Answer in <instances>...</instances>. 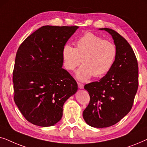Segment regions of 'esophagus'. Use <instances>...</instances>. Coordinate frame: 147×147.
<instances>
[{
  "label": "esophagus",
  "mask_w": 147,
  "mask_h": 147,
  "mask_svg": "<svg viewBox=\"0 0 147 147\" xmlns=\"http://www.w3.org/2000/svg\"><path fill=\"white\" fill-rule=\"evenodd\" d=\"M78 88H79L80 89H83V88H84V84H83L78 83Z\"/></svg>",
  "instance_id": "esophagus-1"
}]
</instances>
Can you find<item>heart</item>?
Masks as SVG:
<instances>
[{
  "label": "heart",
  "mask_w": 147,
  "mask_h": 147,
  "mask_svg": "<svg viewBox=\"0 0 147 147\" xmlns=\"http://www.w3.org/2000/svg\"><path fill=\"white\" fill-rule=\"evenodd\" d=\"M76 44V47L69 44L64 45L61 55L63 66L69 71L75 69L82 61L84 63L76 72L78 80L86 81L93 76L102 77L111 69L117 54L112 42L87 33L79 38Z\"/></svg>",
  "instance_id": "heart-1"
}]
</instances>
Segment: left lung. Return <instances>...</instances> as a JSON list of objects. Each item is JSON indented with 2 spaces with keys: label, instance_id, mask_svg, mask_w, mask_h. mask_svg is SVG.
I'll use <instances>...</instances> for the list:
<instances>
[{
  "label": "left lung",
  "instance_id": "8db88e82",
  "mask_svg": "<svg viewBox=\"0 0 147 147\" xmlns=\"http://www.w3.org/2000/svg\"><path fill=\"white\" fill-rule=\"evenodd\" d=\"M99 30L112 36L117 54L105 76L84 86L90 101L83 118L89 126L102 128L116 124L131 110L138 90V67L135 54L124 38L111 29Z\"/></svg>",
  "mask_w": 147,
  "mask_h": 147
}]
</instances>
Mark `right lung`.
<instances>
[{"instance_id": "right-lung-1", "label": "right lung", "mask_w": 147, "mask_h": 147, "mask_svg": "<svg viewBox=\"0 0 147 147\" xmlns=\"http://www.w3.org/2000/svg\"><path fill=\"white\" fill-rule=\"evenodd\" d=\"M79 27L43 26L18 49L13 71L14 100L31 123L47 127L63 116V106L78 90L71 76L62 68L61 52Z\"/></svg>"}]
</instances>
